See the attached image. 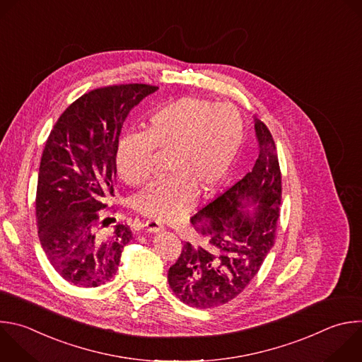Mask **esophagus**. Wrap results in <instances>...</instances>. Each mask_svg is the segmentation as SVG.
Here are the masks:
<instances>
[{"label": "esophagus", "mask_w": 362, "mask_h": 362, "mask_svg": "<svg viewBox=\"0 0 362 362\" xmlns=\"http://www.w3.org/2000/svg\"><path fill=\"white\" fill-rule=\"evenodd\" d=\"M145 227H146L148 233H158V231L162 230V226L158 221H155V220L145 221Z\"/></svg>", "instance_id": "obj_1"}]
</instances>
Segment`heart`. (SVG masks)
<instances>
[{"label":"heart","instance_id":"1","mask_svg":"<svg viewBox=\"0 0 362 362\" xmlns=\"http://www.w3.org/2000/svg\"><path fill=\"white\" fill-rule=\"evenodd\" d=\"M245 120L237 109L202 96H183L149 115L145 134L120 139L117 173L128 186L145 185L155 152L168 153V177L151 183L132 200L134 209L158 221L179 220L224 180L245 141Z\"/></svg>","mask_w":362,"mask_h":362}]
</instances>
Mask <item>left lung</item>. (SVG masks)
I'll return each instance as SVG.
<instances>
[{"instance_id":"8db88e82","label":"left lung","mask_w":362,"mask_h":362,"mask_svg":"<svg viewBox=\"0 0 362 362\" xmlns=\"http://www.w3.org/2000/svg\"><path fill=\"white\" fill-rule=\"evenodd\" d=\"M259 158L252 172L203 206L190 223L202 245L185 242L168 273L175 296L196 308L223 305L257 276L274 246L281 204V172L274 139L255 119ZM250 204L258 207L245 212Z\"/></svg>"}]
</instances>
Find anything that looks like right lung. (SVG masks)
Here are the masks:
<instances>
[{
    "instance_id": "obj_1",
    "label": "right lung",
    "mask_w": 362,
    "mask_h": 362,
    "mask_svg": "<svg viewBox=\"0 0 362 362\" xmlns=\"http://www.w3.org/2000/svg\"><path fill=\"white\" fill-rule=\"evenodd\" d=\"M156 89L119 83L89 90L62 112L47 139L35 199L38 237L55 272L76 287L110 281L132 240L128 224L105 230L113 217L104 209L115 196L122 125Z\"/></svg>"
}]
</instances>
